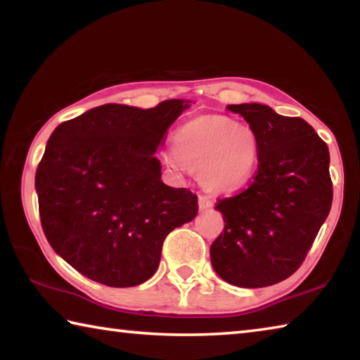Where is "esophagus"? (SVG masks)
I'll return each mask as SVG.
<instances>
[{
  "label": "esophagus",
  "instance_id": "34e87169",
  "mask_svg": "<svg viewBox=\"0 0 360 360\" xmlns=\"http://www.w3.org/2000/svg\"><path fill=\"white\" fill-rule=\"evenodd\" d=\"M198 206H200V210L211 208V206H212V200H211L210 195L200 193V195H198Z\"/></svg>",
  "mask_w": 360,
  "mask_h": 360
}]
</instances>
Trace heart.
<instances>
[{
	"instance_id": "obj_1",
	"label": "heart",
	"mask_w": 360,
	"mask_h": 360,
	"mask_svg": "<svg viewBox=\"0 0 360 360\" xmlns=\"http://www.w3.org/2000/svg\"><path fill=\"white\" fill-rule=\"evenodd\" d=\"M169 167L179 162L200 172L202 184L214 192H235L257 172L260 138L251 125L236 124L225 115H202L179 127L173 135Z\"/></svg>"
}]
</instances>
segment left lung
<instances>
[{
    "label": "left lung",
    "instance_id": "obj_1",
    "mask_svg": "<svg viewBox=\"0 0 360 360\" xmlns=\"http://www.w3.org/2000/svg\"><path fill=\"white\" fill-rule=\"evenodd\" d=\"M227 108L257 131L260 160L245 191L217 200L225 225L211 245V264L229 284L266 288L300 268L328 216L330 155L300 117L259 103Z\"/></svg>",
    "mask_w": 360,
    "mask_h": 360
}]
</instances>
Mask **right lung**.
<instances>
[{"label": "right lung", "instance_id": "right-lung-1", "mask_svg": "<svg viewBox=\"0 0 360 360\" xmlns=\"http://www.w3.org/2000/svg\"><path fill=\"white\" fill-rule=\"evenodd\" d=\"M188 105H103L62 122L36 169L49 245L84 276L131 288L154 275L169 231L197 216L188 188L163 184L155 150Z\"/></svg>", "mask_w": 360, "mask_h": 360}]
</instances>
